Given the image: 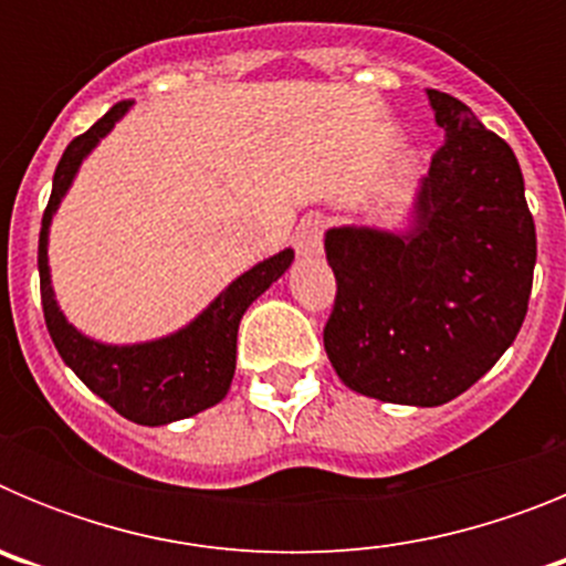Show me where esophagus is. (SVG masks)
Masks as SVG:
<instances>
[{
    "instance_id": "34e87169",
    "label": "esophagus",
    "mask_w": 566,
    "mask_h": 566,
    "mask_svg": "<svg viewBox=\"0 0 566 566\" xmlns=\"http://www.w3.org/2000/svg\"><path fill=\"white\" fill-rule=\"evenodd\" d=\"M294 249H297L300 258H319V252H323V223H319V218H306L300 223L297 232H294Z\"/></svg>"
}]
</instances>
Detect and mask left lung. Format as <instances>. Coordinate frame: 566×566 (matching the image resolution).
Here are the masks:
<instances>
[{
  "mask_svg": "<svg viewBox=\"0 0 566 566\" xmlns=\"http://www.w3.org/2000/svg\"><path fill=\"white\" fill-rule=\"evenodd\" d=\"M444 144L399 227H332L323 343L345 388L437 408L507 352L527 314L536 227L516 155L459 98L424 90Z\"/></svg>",
  "mask_w": 566,
  "mask_h": 566,
  "instance_id": "obj_1",
  "label": "left lung"
}]
</instances>
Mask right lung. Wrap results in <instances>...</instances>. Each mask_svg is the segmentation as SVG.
<instances>
[{"mask_svg": "<svg viewBox=\"0 0 566 566\" xmlns=\"http://www.w3.org/2000/svg\"><path fill=\"white\" fill-rule=\"evenodd\" d=\"M133 102L115 104L102 122L73 138L53 175V192L39 232V280H42L44 323L59 357L90 391L135 424H161L189 419L223 402L234 377L238 359V326L260 294L289 272L294 249L272 254L234 277L218 297L195 314L187 326L164 337L142 343H102L78 332L59 306L50 277V223L62 207L64 195L76 181L87 155L98 147L129 113Z\"/></svg>", "mask_w": 566, "mask_h": 566, "instance_id": "add662e5", "label": "right lung"}]
</instances>
